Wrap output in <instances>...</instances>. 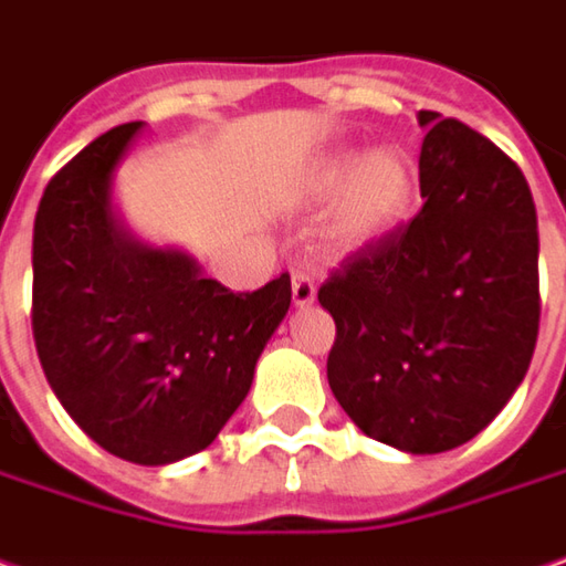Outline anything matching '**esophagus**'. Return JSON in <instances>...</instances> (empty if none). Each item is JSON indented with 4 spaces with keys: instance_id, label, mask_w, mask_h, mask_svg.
Masks as SVG:
<instances>
[{
    "instance_id": "1",
    "label": "esophagus",
    "mask_w": 566,
    "mask_h": 566,
    "mask_svg": "<svg viewBox=\"0 0 566 566\" xmlns=\"http://www.w3.org/2000/svg\"><path fill=\"white\" fill-rule=\"evenodd\" d=\"M314 295H317V286H314V280L308 274H302V271H295L292 274V302L298 305V308H305L314 302Z\"/></svg>"
}]
</instances>
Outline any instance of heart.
<instances>
[{"label":"heart","instance_id":"heart-1","mask_svg":"<svg viewBox=\"0 0 566 566\" xmlns=\"http://www.w3.org/2000/svg\"><path fill=\"white\" fill-rule=\"evenodd\" d=\"M317 196H339L329 233L343 245H364L392 230L415 192V165L401 149H374L367 155L339 151L314 174Z\"/></svg>","mask_w":566,"mask_h":566}]
</instances>
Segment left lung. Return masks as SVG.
Returning a JSON list of instances; mask_svg holds the SVG:
<instances>
[{
  "label": "left lung",
  "mask_w": 566,
  "mask_h": 566,
  "mask_svg": "<svg viewBox=\"0 0 566 566\" xmlns=\"http://www.w3.org/2000/svg\"><path fill=\"white\" fill-rule=\"evenodd\" d=\"M420 196L317 290L336 321L327 380L377 442L436 454L486 430L539 336V230L521 168L483 133L420 112Z\"/></svg>",
  "instance_id": "left-lung-1"
}]
</instances>
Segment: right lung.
Here are the masks:
<instances>
[{"label": "right lung", "mask_w": 566, "mask_h": 566, "mask_svg": "<svg viewBox=\"0 0 566 566\" xmlns=\"http://www.w3.org/2000/svg\"><path fill=\"white\" fill-rule=\"evenodd\" d=\"M143 120L102 133L45 186L33 221V343L77 427L133 464L208 449L286 317L290 274L230 292L184 252L130 239L112 174Z\"/></svg>", "instance_id": "right-lung-1"}]
</instances>
